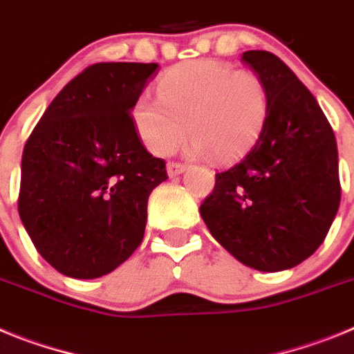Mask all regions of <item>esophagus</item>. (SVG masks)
<instances>
[{"label":"esophagus","mask_w":354,"mask_h":354,"mask_svg":"<svg viewBox=\"0 0 354 354\" xmlns=\"http://www.w3.org/2000/svg\"><path fill=\"white\" fill-rule=\"evenodd\" d=\"M185 169H187V165L180 164V162H169V164H167V174H169V178H174L178 176V174L185 173Z\"/></svg>","instance_id":"obj_1"}]
</instances>
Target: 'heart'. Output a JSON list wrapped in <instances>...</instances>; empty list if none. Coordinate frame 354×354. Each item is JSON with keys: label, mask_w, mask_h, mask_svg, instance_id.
<instances>
[{"label": "heart", "mask_w": 354, "mask_h": 354, "mask_svg": "<svg viewBox=\"0 0 354 354\" xmlns=\"http://www.w3.org/2000/svg\"><path fill=\"white\" fill-rule=\"evenodd\" d=\"M158 97L145 95L132 109L139 139L158 157L171 153L190 130L187 153L234 160L257 141L268 116L259 75L215 59L174 66L158 82Z\"/></svg>", "instance_id": "b5f03b06"}]
</instances>
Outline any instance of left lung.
<instances>
[{
  "mask_svg": "<svg viewBox=\"0 0 354 354\" xmlns=\"http://www.w3.org/2000/svg\"><path fill=\"white\" fill-rule=\"evenodd\" d=\"M241 62L264 82L268 116L238 164L215 174L199 212L212 236L245 266L282 272L324 241L340 205L333 130L314 95L268 50Z\"/></svg>",
  "mask_w": 354,
  "mask_h": 354,
  "instance_id": "obj_1",
  "label": "left lung"
}]
</instances>
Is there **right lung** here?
<instances>
[{
    "label": "right lung",
    "instance_id": "add662e5",
    "mask_svg": "<svg viewBox=\"0 0 354 354\" xmlns=\"http://www.w3.org/2000/svg\"><path fill=\"white\" fill-rule=\"evenodd\" d=\"M157 63H95L56 95L22 151L19 215L38 254L72 279L125 263L145 236L148 197L167 180L130 111Z\"/></svg>",
    "mask_w": 354,
    "mask_h": 354
}]
</instances>
